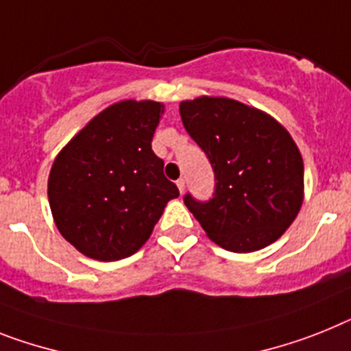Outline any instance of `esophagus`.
Wrapping results in <instances>:
<instances>
[{"mask_svg": "<svg viewBox=\"0 0 351 351\" xmlns=\"http://www.w3.org/2000/svg\"><path fill=\"white\" fill-rule=\"evenodd\" d=\"M176 185H178V191H180V193H184V191H185V180H184V178L176 180Z\"/></svg>", "mask_w": 351, "mask_h": 351, "instance_id": "1", "label": "esophagus"}]
</instances>
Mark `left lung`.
<instances>
[{"instance_id": "obj_1", "label": "left lung", "mask_w": 351, "mask_h": 351, "mask_svg": "<svg viewBox=\"0 0 351 351\" xmlns=\"http://www.w3.org/2000/svg\"><path fill=\"white\" fill-rule=\"evenodd\" d=\"M187 134L214 169V194L184 203L207 235L235 253L275 243L298 216L303 160L284 126L262 110L228 98L180 103Z\"/></svg>"}]
</instances>
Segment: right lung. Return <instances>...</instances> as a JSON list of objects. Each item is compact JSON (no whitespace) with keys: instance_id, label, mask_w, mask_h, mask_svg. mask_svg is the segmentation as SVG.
Here are the masks:
<instances>
[{"instance_id":"add662e5","label":"right lung","mask_w":351,"mask_h":351,"mask_svg":"<svg viewBox=\"0 0 351 351\" xmlns=\"http://www.w3.org/2000/svg\"><path fill=\"white\" fill-rule=\"evenodd\" d=\"M164 105L126 99L99 112L53 162L48 198L64 239L94 261L134 255L178 187L152 139Z\"/></svg>"}]
</instances>
